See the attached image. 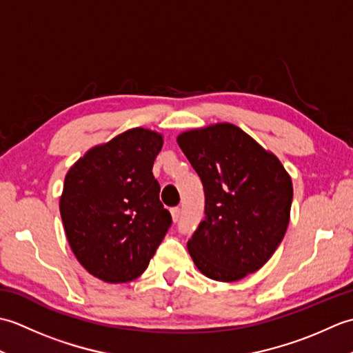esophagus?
I'll use <instances>...</instances> for the list:
<instances>
[{
    "instance_id": "1",
    "label": "esophagus",
    "mask_w": 353,
    "mask_h": 353,
    "mask_svg": "<svg viewBox=\"0 0 353 353\" xmlns=\"http://www.w3.org/2000/svg\"><path fill=\"white\" fill-rule=\"evenodd\" d=\"M171 216H172V221H179L181 219V208H172L171 209Z\"/></svg>"
}]
</instances>
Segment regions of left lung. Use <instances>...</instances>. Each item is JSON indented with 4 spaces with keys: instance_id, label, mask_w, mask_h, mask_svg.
Returning <instances> with one entry per match:
<instances>
[{
    "instance_id": "left-lung-1",
    "label": "left lung",
    "mask_w": 353,
    "mask_h": 353,
    "mask_svg": "<svg viewBox=\"0 0 353 353\" xmlns=\"http://www.w3.org/2000/svg\"><path fill=\"white\" fill-rule=\"evenodd\" d=\"M177 144L205 190V220L186 244L194 264L220 282L258 272L290 223L292 182L287 170L230 123L183 132Z\"/></svg>"
}]
</instances>
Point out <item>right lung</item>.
Segmentation results:
<instances>
[{
    "label": "right lung",
    "instance_id": "right-lung-1",
    "mask_svg": "<svg viewBox=\"0 0 353 353\" xmlns=\"http://www.w3.org/2000/svg\"><path fill=\"white\" fill-rule=\"evenodd\" d=\"M161 133L134 127L95 145L65 176L61 216L77 261L109 283L137 279L171 226L153 163Z\"/></svg>",
    "mask_w": 353,
    "mask_h": 353
}]
</instances>
